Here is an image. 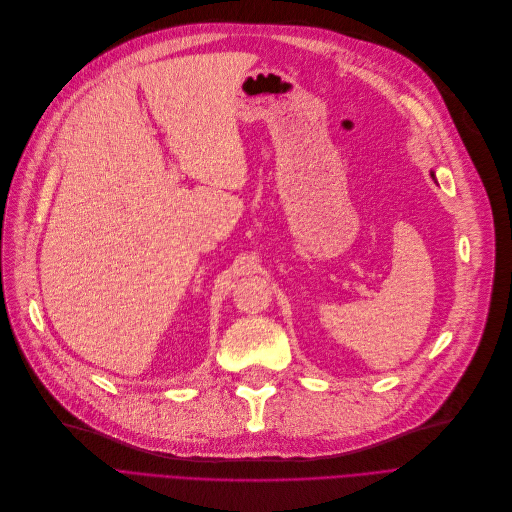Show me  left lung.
<instances>
[{
	"label": "left lung",
	"mask_w": 512,
	"mask_h": 512,
	"mask_svg": "<svg viewBox=\"0 0 512 512\" xmlns=\"http://www.w3.org/2000/svg\"><path fill=\"white\" fill-rule=\"evenodd\" d=\"M431 177H435V175H433V173H431Z\"/></svg>",
	"instance_id": "8db88e82"
}]
</instances>
